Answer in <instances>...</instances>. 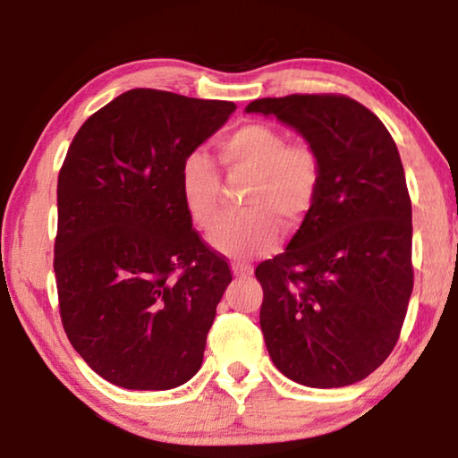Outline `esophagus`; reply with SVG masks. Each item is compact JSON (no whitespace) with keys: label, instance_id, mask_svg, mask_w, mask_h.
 <instances>
[{"label":"esophagus","instance_id":"obj_1","mask_svg":"<svg viewBox=\"0 0 458 458\" xmlns=\"http://www.w3.org/2000/svg\"><path fill=\"white\" fill-rule=\"evenodd\" d=\"M232 273L238 278H246L252 275V267H246V265H232Z\"/></svg>","mask_w":458,"mask_h":458}]
</instances>
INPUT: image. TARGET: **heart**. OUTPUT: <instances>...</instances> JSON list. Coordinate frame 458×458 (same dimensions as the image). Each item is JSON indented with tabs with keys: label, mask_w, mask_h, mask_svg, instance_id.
Listing matches in <instances>:
<instances>
[{
	"label": "heart",
	"mask_w": 458,
	"mask_h": 458,
	"mask_svg": "<svg viewBox=\"0 0 458 458\" xmlns=\"http://www.w3.org/2000/svg\"><path fill=\"white\" fill-rule=\"evenodd\" d=\"M218 161L230 177H250L240 198L242 214L222 222L210 244L232 260H250L273 250L278 228L294 230L313 210L323 183L319 151L309 141H289L283 129L252 121L218 141ZM185 214L199 230L222 216V180L214 161L191 151L180 167Z\"/></svg>",
	"instance_id": "b5f03b06"
}]
</instances>
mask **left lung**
Wrapping results in <instances>:
<instances>
[{"label": "left lung", "instance_id": "8db88e82", "mask_svg": "<svg viewBox=\"0 0 458 458\" xmlns=\"http://www.w3.org/2000/svg\"><path fill=\"white\" fill-rule=\"evenodd\" d=\"M321 155L319 198L283 254L260 262V329L293 382L341 387L396 347L414 286L412 201L398 147L369 108L345 95L257 98Z\"/></svg>", "mask_w": 458, "mask_h": 458}]
</instances>
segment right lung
Instances as JSON below:
<instances>
[{
  "mask_svg": "<svg viewBox=\"0 0 458 458\" xmlns=\"http://www.w3.org/2000/svg\"><path fill=\"white\" fill-rule=\"evenodd\" d=\"M236 105L133 89L74 135L58 174L60 319L81 358L127 390L196 374L232 273L185 214L180 167Z\"/></svg>",
  "mask_w": 458,
  "mask_h": 458,
  "instance_id": "1",
  "label": "right lung"
}]
</instances>
